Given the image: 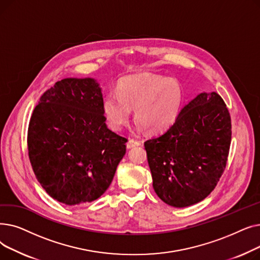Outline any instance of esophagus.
Wrapping results in <instances>:
<instances>
[{"instance_id": "34e87169", "label": "esophagus", "mask_w": 260, "mask_h": 260, "mask_svg": "<svg viewBox=\"0 0 260 260\" xmlns=\"http://www.w3.org/2000/svg\"><path fill=\"white\" fill-rule=\"evenodd\" d=\"M142 142L138 139H134V138H131L127 143H126V146L127 148H132V147H135V146H138V145H141Z\"/></svg>"}]
</instances>
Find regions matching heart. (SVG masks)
I'll return each mask as SVG.
<instances>
[{
    "label": "heart",
    "mask_w": 260,
    "mask_h": 260,
    "mask_svg": "<svg viewBox=\"0 0 260 260\" xmlns=\"http://www.w3.org/2000/svg\"><path fill=\"white\" fill-rule=\"evenodd\" d=\"M184 103V91L178 81L158 75L139 74L121 78L116 93L104 95L102 112L108 126L120 131L134 107L136 120L148 132L170 128L178 119Z\"/></svg>",
    "instance_id": "obj_1"
}]
</instances>
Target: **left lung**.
<instances>
[{"mask_svg":"<svg viewBox=\"0 0 260 260\" xmlns=\"http://www.w3.org/2000/svg\"><path fill=\"white\" fill-rule=\"evenodd\" d=\"M232 138L231 116L217 92H201L174 124L144 142L158 197L185 208L208 197L224 172Z\"/></svg>","mask_w":260,"mask_h":260,"instance_id":"left-lung-1","label":"left lung"}]
</instances>
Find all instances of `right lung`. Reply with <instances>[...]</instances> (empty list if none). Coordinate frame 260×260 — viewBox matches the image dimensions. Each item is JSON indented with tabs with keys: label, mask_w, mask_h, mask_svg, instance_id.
Masks as SVG:
<instances>
[{
	"label": "right lung",
	"mask_w": 260,
	"mask_h": 260,
	"mask_svg": "<svg viewBox=\"0 0 260 260\" xmlns=\"http://www.w3.org/2000/svg\"><path fill=\"white\" fill-rule=\"evenodd\" d=\"M91 78H66L41 95L27 145L38 181L67 206L98 199L111 185L127 139L108 129Z\"/></svg>",
	"instance_id": "obj_1"
}]
</instances>
